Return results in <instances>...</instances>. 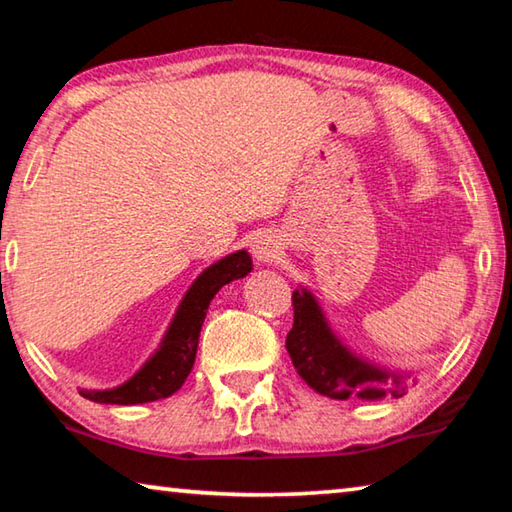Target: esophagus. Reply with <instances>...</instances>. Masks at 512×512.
Segmentation results:
<instances>
[{
	"label": "esophagus",
	"instance_id": "34e87169",
	"mask_svg": "<svg viewBox=\"0 0 512 512\" xmlns=\"http://www.w3.org/2000/svg\"><path fill=\"white\" fill-rule=\"evenodd\" d=\"M253 255H255L257 262H262V264L275 262V259L282 255L280 239H277L275 235H271V232H264V235H259L253 241Z\"/></svg>",
	"mask_w": 512,
	"mask_h": 512
}]
</instances>
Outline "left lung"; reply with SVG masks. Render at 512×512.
Segmentation results:
<instances>
[{
  "instance_id": "obj_1",
  "label": "left lung",
  "mask_w": 512,
  "mask_h": 512,
  "mask_svg": "<svg viewBox=\"0 0 512 512\" xmlns=\"http://www.w3.org/2000/svg\"><path fill=\"white\" fill-rule=\"evenodd\" d=\"M287 352L298 375L316 393L332 400H381L409 391L404 375H397L361 359L332 332L314 293L293 291V327L287 334Z\"/></svg>"
}]
</instances>
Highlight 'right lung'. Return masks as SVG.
Masks as SVG:
<instances>
[{
    "label": "right lung",
    "mask_w": 512,
    "mask_h": 512,
    "mask_svg": "<svg viewBox=\"0 0 512 512\" xmlns=\"http://www.w3.org/2000/svg\"><path fill=\"white\" fill-rule=\"evenodd\" d=\"M250 271H253V259L246 250H237V253L205 268L187 289L153 357L121 386L108 388V391H81V395L99 404L131 406L162 400V397L176 393L194 368L198 336H201L207 307H210L216 291L232 280L246 277Z\"/></svg>",
    "instance_id": "add662e5"
}]
</instances>
